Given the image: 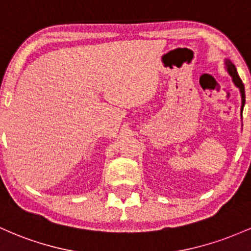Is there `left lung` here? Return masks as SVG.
I'll return each mask as SVG.
<instances>
[{
  "mask_svg": "<svg viewBox=\"0 0 251 251\" xmlns=\"http://www.w3.org/2000/svg\"><path fill=\"white\" fill-rule=\"evenodd\" d=\"M226 68H227L228 74H230L231 77H232L233 83L237 85V88H239V90H241V95H242V111H243L244 103H246V93H244V84H243V82H242V79L239 78V76H238V74H237V70H236V67L228 59H226Z\"/></svg>",
  "mask_w": 251,
  "mask_h": 251,
  "instance_id": "8db88e82",
  "label": "left lung"
}]
</instances>
